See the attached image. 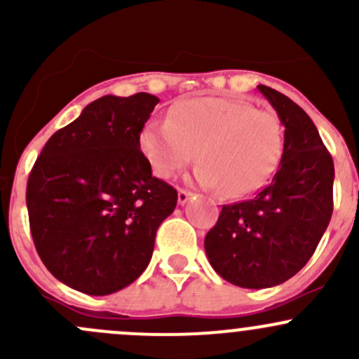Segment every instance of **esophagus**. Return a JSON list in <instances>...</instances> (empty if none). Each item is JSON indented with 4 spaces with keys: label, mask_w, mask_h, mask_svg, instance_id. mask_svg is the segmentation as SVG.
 Wrapping results in <instances>:
<instances>
[{
    "label": "esophagus",
    "mask_w": 359,
    "mask_h": 359,
    "mask_svg": "<svg viewBox=\"0 0 359 359\" xmlns=\"http://www.w3.org/2000/svg\"><path fill=\"white\" fill-rule=\"evenodd\" d=\"M191 196H193V193H189V191L179 189V193H177V201H179V205L184 206L187 201L191 200Z\"/></svg>",
    "instance_id": "34e87169"
}]
</instances>
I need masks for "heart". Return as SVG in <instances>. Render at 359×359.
Instances as JSON below:
<instances>
[{"mask_svg": "<svg viewBox=\"0 0 359 359\" xmlns=\"http://www.w3.org/2000/svg\"><path fill=\"white\" fill-rule=\"evenodd\" d=\"M283 146L276 112L222 97L180 100L168 111V121L149 123L140 133V149L158 177L168 179L196 156L194 180L219 187L226 198H243L266 186Z\"/></svg>", "mask_w": 359, "mask_h": 359, "instance_id": "heart-1", "label": "heart"}]
</instances>
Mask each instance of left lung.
Instances as JSON below:
<instances>
[{
    "instance_id": "8db88e82",
    "label": "left lung",
    "mask_w": 359,
    "mask_h": 359,
    "mask_svg": "<svg viewBox=\"0 0 359 359\" xmlns=\"http://www.w3.org/2000/svg\"><path fill=\"white\" fill-rule=\"evenodd\" d=\"M257 88L285 126L280 166L252 200L222 206L205 252L219 276L259 290L285 283L313 257L334 212L335 170L306 111L269 86Z\"/></svg>"
}]
</instances>
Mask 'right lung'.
<instances>
[{"label": "right lung", "mask_w": 359, "mask_h": 359, "mask_svg": "<svg viewBox=\"0 0 359 359\" xmlns=\"http://www.w3.org/2000/svg\"><path fill=\"white\" fill-rule=\"evenodd\" d=\"M158 97L104 95L53 133L27 180L38 255L59 281L88 295L128 287L153 257L177 191L153 177L140 133Z\"/></svg>", "instance_id": "right-lung-1"}]
</instances>
